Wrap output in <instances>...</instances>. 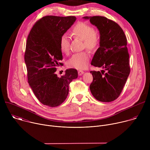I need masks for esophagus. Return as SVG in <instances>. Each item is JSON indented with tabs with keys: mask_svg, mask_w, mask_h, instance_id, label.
Segmentation results:
<instances>
[{
	"mask_svg": "<svg viewBox=\"0 0 150 150\" xmlns=\"http://www.w3.org/2000/svg\"><path fill=\"white\" fill-rule=\"evenodd\" d=\"M83 73H84V72H83V71L79 70V71H78V75H82Z\"/></svg>",
	"mask_w": 150,
	"mask_h": 150,
	"instance_id": "34e87169",
	"label": "esophagus"
}]
</instances>
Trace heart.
<instances>
[{
  "label": "heart",
  "instance_id": "b5f03b06",
  "mask_svg": "<svg viewBox=\"0 0 150 150\" xmlns=\"http://www.w3.org/2000/svg\"><path fill=\"white\" fill-rule=\"evenodd\" d=\"M74 37L83 40V47L90 50L97 49L100 41V34L98 30L85 22L77 23L71 30ZM59 47L63 53L68 54L70 51L69 37L65 34L61 35L59 39ZM90 59V54L88 51H83L74 54L69 60L68 65L71 68L83 69L86 68Z\"/></svg>",
  "mask_w": 150,
  "mask_h": 150
}]
</instances>
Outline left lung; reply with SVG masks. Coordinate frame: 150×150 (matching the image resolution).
Returning <instances> with one entry per match:
<instances>
[{
    "label": "left lung",
    "instance_id": "obj_1",
    "mask_svg": "<svg viewBox=\"0 0 150 150\" xmlns=\"http://www.w3.org/2000/svg\"><path fill=\"white\" fill-rule=\"evenodd\" d=\"M83 18L89 19L100 34V47L91 65L105 69L101 72L90 71L93 76L90 85L91 92L100 101H113L120 96L130 74L126 37L116 22L106 17L93 16Z\"/></svg>",
    "mask_w": 150,
    "mask_h": 150
}]
</instances>
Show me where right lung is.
Instances as JSON below:
<instances>
[{
    "instance_id": "1",
    "label": "right lung",
    "mask_w": 150,
    "mask_h": 150,
    "mask_svg": "<svg viewBox=\"0 0 150 150\" xmlns=\"http://www.w3.org/2000/svg\"><path fill=\"white\" fill-rule=\"evenodd\" d=\"M75 20L74 16H43L27 37L24 59L28 82L40 102L52 108L66 100L70 83L78 77L77 70L73 68L67 69L60 78L55 74L57 67L63 65L60 62L63 56L59 39Z\"/></svg>"
}]
</instances>
